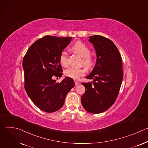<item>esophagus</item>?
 <instances>
[{
  "label": "esophagus",
  "instance_id": "1",
  "mask_svg": "<svg viewBox=\"0 0 148 148\" xmlns=\"http://www.w3.org/2000/svg\"><path fill=\"white\" fill-rule=\"evenodd\" d=\"M74 82H75V86H78V85H79V82H78V81H74Z\"/></svg>",
  "mask_w": 148,
  "mask_h": 148
}]
</instances>
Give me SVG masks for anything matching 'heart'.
Segmentation results:
<instances>
[{
    "label": "heart",
    "mask_w": 148,
    "mask_h": 148,
    "mask_svg": "<svg viewBox=\"0 0 148 148\" xmlns=\"http://www.w3.org/2000/svg\"><path fill=\"white\" fill-rule=\"evenodd\" d=\"M72 50L78 54L82 59V64L87 68H90L92 64V60L90 55V50L88 47L81 41H77L72 47ZM59 61L63 66L68 65L67 53L65 51H62L59 56ZM85 74V70L81 68L70 67L64 71V74L66 77L77 79Z\"/></svg>",
    "instance_id": "1"
}]
</instances>
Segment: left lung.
Masks as SVG:
<instances>
[{
    "mask_svg": "<svg viewBox=\"0 0 148 148\" xmlns=\"http://www.w3.org/2000/svg\"><path fill=\"white\" fill-rule=\"evenodd\" d=\"M96 52L97 61L86 78L92 82H83L85 93L81 103L87 111L99 114L108 110L115 102L123 79L120 53L113 42L103 36L89 37Z\"/></svg>",
    "mask_w": 148,
    "mask_h": 148,
    "instance_id": "8db88e82",
    "label": "left lung"
}]
</instances>
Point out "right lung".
I'll return each instance as SVG.
<instances>
[{"label": "right lung", "instance_id": "add662e5", "mask_svg": "<svg viewBox=\"0 0 148 148\" xmlns=\"http://www.w3.org/2000/svg\"><path fill=\"white\" fill-rule=\"evenodd\" d=\"M71 40V37L46 36L34 42L24 57L25 90L36 106L45 112L60 110L75 85L68 77L61 82L53 79V76H62L59 56Z\"/></svg>", "mask_w": 148, "mask_h": 148}]
</instances>
